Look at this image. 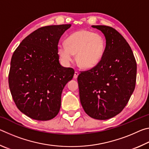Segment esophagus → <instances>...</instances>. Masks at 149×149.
<instances>
[{"label": "esophagus", "instance_id": "1", "mask_svg": "<svg viewBox=\"0 0 149 149\" xmlns=\"http://www.w3.org/2000/svg\"><path fill=\"white\" fill-rule=\"evenodd\" d=\"M78 75H79V72H75V74H74V79H77Z\"/></svg>", "mask_w": 149, "mask_h": 149}]
</instances>
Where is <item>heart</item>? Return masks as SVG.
<instances>
[{"instance_id":"1","label":"heart","mask_w":149,"mask_h":149,"mask_svg":"<svg viewBox=\"0 0 149 149\" xmlns=\"http://www.w3.org/2000/svg\"><path fill=\"white\" fill-rule=\"evenodd\" d=\"M105 40L101 35L89 30L81 29L73 33L65 42H60L57 52L65 64H70L74 60L79 67L90 69L101 60L105 50Z\"/></svg>"}]
</instances>
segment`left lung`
<instances>
[{
    "instance_id": "obj_1",
    "label": "left lung",
    "mask_w": 149,
    "mask_h": 149,
    "mask_svg": "<svg viewBox=\"0 0 149 149\" xmlns=\"http://www.w3.org/2000/svg\"><path fill=\"white\" fill-rule=\"evenodd\" d=\"M104 35L106 47L99 64L77 77L80 102L94 119L108 120L120 114L135 89L137 63L130 45L112 27L92 26Z\"/></svg>"
}]
</instances>
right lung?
<instances>
[{"label": "right lung", "mask_w": 149, "mask_h": 149, "mask_svg": "<svg viewBox=\"0 0 149 149\" xmlns=\"http://www.w3.org/2000/svg\"><path fill=\"white\" fill-rule=\"evenodd\" d=\"M71 24L40 27L27 36L12 56L8 84L17 108L33 120L58 114L61 95L74 70L60 65L57 46Z\"/></svg>", "instance_id": "right-lung-1"}]
</instances>
